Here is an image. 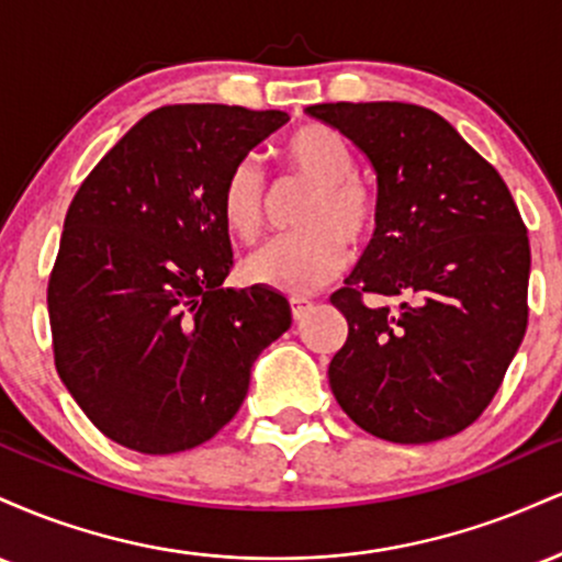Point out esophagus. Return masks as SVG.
Listing matches in <instances>:
<instances>
[{"label": "esophagus", "instance_id": "34e87169", "mask_svg": "<svg viewBox=\"0 0 562 562\" xmlns=\"http://www.w3.org/2000/svg\"><path fill=\"white\" fill-rule=\"evenodd\" d=\"M312 308H314L312 301H306V299H290V312H293V319H295V322H301L303 317H306L308 312H312Z\"/></svg>", "mask_w": 562, "mask_h": 562}]
</instances>
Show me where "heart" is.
<instances>
[{"label": "heart", "mask_w": 562, "mask_h": 562, "mask_svg": "<svg viewBox=\"0 0 562 562\" xmlns=\"http://www.w3.org/2000/svg\"><path fill=\"white\" fill-rule=\"evenodd\" d=\"M288 173L314 187L303 203L299 235H282L256 248L243 263L250 282L288 295H308L346 269L348 243L364 245L375 235L380 203L375 190L357 177L351 145L327 126H306L280 150ZM272 192L254 158L232 169L222 190V218L237 240L254 243L272 216Z\"/></svg>", "instance_id": "obj_1"}]
</instances>
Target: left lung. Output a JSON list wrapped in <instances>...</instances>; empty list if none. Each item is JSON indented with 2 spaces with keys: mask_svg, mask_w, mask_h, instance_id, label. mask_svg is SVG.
<instances>
[{
  "mask_svg": "<svg viewBox=\"0 0 562 562\" xmlns=\"http://www.w3.org/2000/svg\"><path fill=\"white\" fill-rule=\"evenodd\" d=\"M378 173L380 222L346 288L330 389L367 434L428 443L492 404L528 325L526 224L505 179L447 119L409 102L306 108ZM371 297H396L375 307Z\"/></svg>",
  "mask_w": 562,
  "mask_h": 562,
  "instance_id": "1",
  "label": "left lung"
}]
</instances>
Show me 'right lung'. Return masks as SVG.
<instances>
[{"mask_svg": "<svg viewBox=\"0 0 562 562\" xmlns=\"http://www.w3.org/2000/svg\"><path fill=\"white\" fill-rule=\"evenodd\" d=\"M288 121L237 105L158 108L70 200L47 288L55 367L121 447L173 454L214 438L259 353L290 327L277 290L222 288L224 182Z\"/></svg>", "mask_w": 562, "mask_h": 562, "instance_id": "1", "label": "right lung"}]
</instances>
